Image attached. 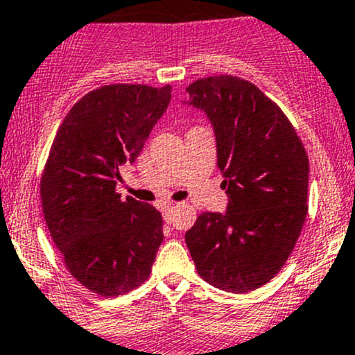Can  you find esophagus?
Wrapping results in <instances>:
<instances>
[{"label":"esophagus","instance_id":"1","mask_svg":"<svg viewBox=\"0 0 355 355\" xmlns=\"http://www.w3.org/2000/svg\"><path fill=\"white\" fill-rule=\"evenodd\" d=\"M173 206H171V204H170V206H165V207H163V219H165V221L166 223H171V212H173Z\"/></svg>","mask_w":355,"mask_h":355}]
</instances>
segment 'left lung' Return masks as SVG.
<instances>
[{
    "label": "left lung",
    "instance_id": "1",
    "mask_svg": "<svg viewBox=\"0 0 355 355\" xmlns=\"http://www.w3.org/2000/svg\"><path fill=\"white\" fill-rule=\"evenodd\" d=\"M216 132L227 209L202 212L185 233L197 274L211 286L245 294L275 277L308 216L309 162L277 103L231 74L187 87Z\"/></svg>",
    "mask_w": 355,
    "mask_h": 355
}]
</instances>
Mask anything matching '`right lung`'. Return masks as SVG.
Instances as JSON below:
<instances>
[{"label": "right lung", "mask_w": 355, "mask_h": 355, "mask_svg": "<svg viewBox=\"0 0 355 355\" xmlns=\"http://www.w3.org/2000/svg\"><path fill=\"white\" fill-rule=\"evenodd\" d=\"M170 98V85H103L71 107L52 141L40 177L44 218L69 274L103 297L143 284L163 241L162 214L122 200L115 187Z\"/></svg>", "instance_id": "obj_1"}]
</instances>
